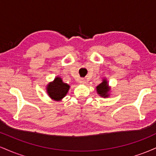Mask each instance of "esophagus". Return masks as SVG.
Instances as JSON below:
<instances>
[{
  "label": "esophagus",
  "instance_id": "obj_1",
  "mask_svg": "<svg viewBox=\"0 0 156 156\" xmlns=\"http://www.w3.org/2000/svg\"><path fill=\"white\" fill-rule=\"evenodd\" d=\"M79 82H80V83H83V84L87 83V80H86L85 79H83V78H82V79H80V80H79Z\"/></svg>",
  "mask_w": 156,
  "mask_h": 156
}]
</instances>
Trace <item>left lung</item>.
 <instances>
[{
	"instance_id": "obj_1",
	"label": "left lung",
	"mask_w": 156,
	"mask_h": 156,
	"mask_svg": "<svg viewBox=\"0 0 156 156\" xmlns=\"http://www.w3.org/2000/svg\"><path fill=\"white\" fill-rule=\"evenodd\" d=\"M109 91V87H108V83L105 80H103V81L97 87V92L99 94H101L102 97L106 98L108 97V92Z\"/></svg>"
}]
</instances>
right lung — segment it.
I'll return each instance as SVG.
<instances>
[{
  "instance_id": "right-lung-1",
  "label": "right lung",
  "mask_w": 156,
  "mask_h": 156,
  "mask_svg": "<svg viewBox=\"0 0 156 156\" xmlns=\"http://www.w3.org/2000/svg\"><path fill=\"white\" fill-rule=\"evenodd\" d=\"M69 89L68 84L64 83L62 78H55L53 82L48 85L47 92L52 99L59 101L67 94Z\"/></svg>"
}]
</instances>
